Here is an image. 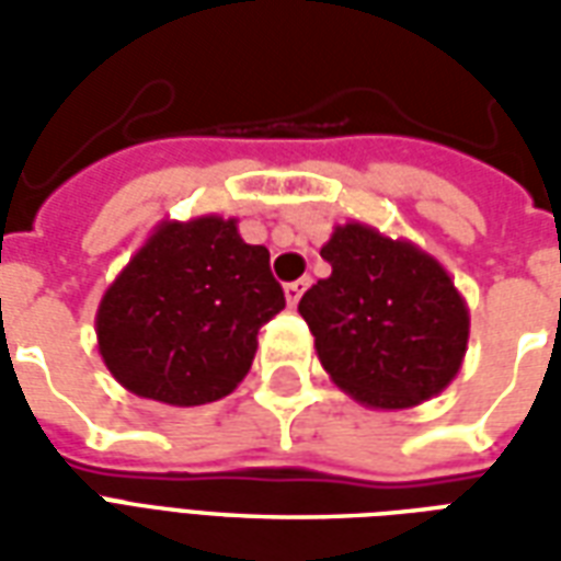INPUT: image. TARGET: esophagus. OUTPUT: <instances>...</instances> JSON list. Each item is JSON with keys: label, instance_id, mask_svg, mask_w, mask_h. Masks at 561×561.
Returning <instances> with one entry per match:
<instances>
[{"label": "esophagus", "instance_id": "1", "mask_svg": "<svg viewBox=\"0 0 561 561\" xmlns=\"http://www.w3.org/2000/svg\"><path fill=\"white\" fill-rule=\"evenodd\" d=\"M306 285H309V279H297V282H288V285H285V300H288V306L300 304Z\"/></svg>", "mask_w": 561, "mask_h": 561}]
</instances>
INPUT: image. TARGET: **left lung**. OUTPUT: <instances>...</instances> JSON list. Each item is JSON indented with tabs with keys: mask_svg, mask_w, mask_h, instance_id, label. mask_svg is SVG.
Wrapping results in <instances>:
<instances>
[{
	"mask_svg": "<svg viewBox=\"0 0 561 561\" xmlns=\"http://www.w3.org/2000/svg\"><path fill=\"white\" fill-rule=\"evenodd\" d=\"M321 257L333 273L300 300L333 385L369 409H412L454 381L469 309L447 270L405 240L348 221Z\"/></svg>",
	"mask_w": 561,
	"mask_h": 561,
	"instance_id": "8db88e82",
	"label": "left lung"
}]
</instances>
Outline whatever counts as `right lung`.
<instances>
[{
  "instance_id": "add662e5",
  "label": "right lung",
  "mask_w": 561,
  "mask_h": 561,
  "mask_svg": "<svg viewBox=\"0 0 561 561\" xmlns=\"http://www.w3.org/2000/svg\"><path fill=\"white\" fill-rule=\"evenodd\" d=\"M282 309L270 252L245 243L237 219L161 221L104 291L99 352L144 400L204 405L243 381L257 330Z\"/></svg>"
}]
</instances>
